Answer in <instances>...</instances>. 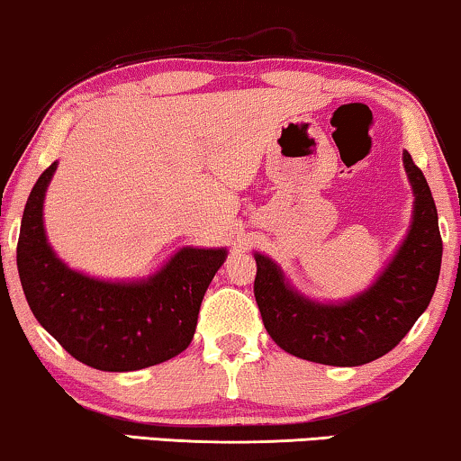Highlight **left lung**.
Masks as SVG:
<instances>
[{
  "label": "left lung",
  "mask_w": 461,
  "mask_h": 461,
  "mask_svg": "<svg viewBox=\"0 0 461 461\" xmlns=\"http://www.w3.org/2000/svg\"><path fill=\"white\" fill-rule=\"evenodd\" d=\"M412 221L376 281L342 302L306 298L267 255L255 253V300L267 334L283 351L325 366H361L392 351L432 300L442 240L438 212L423 172L404 150Z\"/></svg>",
  "instance_id": "left-lung-1"
}]
</instances>
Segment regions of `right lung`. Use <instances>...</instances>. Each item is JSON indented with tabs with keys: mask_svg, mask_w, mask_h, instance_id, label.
<instances>
[{
	"mask_svg": "<svg viewBox=\"0 0 461 461\" xmlns=\"http://www.w3.org/2000/svg\"><path fill=\"white\" fill-rule=\"evenodd\" d=\"M55 170L57 161L33 185L16 247L33 317L72 357L95 370L131 372L176 357L194 340L203 294L227 249L183 247L140 281H102L72 270L44 230V197Z\"/></svg>",
	"mask_w": 461,
	"mask_h": 461,
	"instance_id": "right-lung-1",
	"label": "right lung"
}]
</instances>
